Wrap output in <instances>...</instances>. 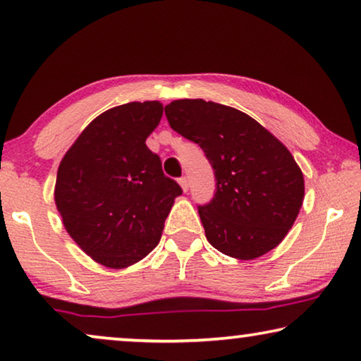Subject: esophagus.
Masks as SVG:
<instances>
[{
	"label": "esophagus",
	"instance_id": "1",
	"mask_svg": "<svg viewBox=\"0 0 361 361\" xmlns=\"http://www.w3.org/2000/svg\"><path fill=\"white\" fill-rule=\"evenodd\" d=\"M178 183H180V186L183 188V191H188V188H190V183H188V178L186 176H181V178L178 180Z\"/></svg>",
	"mask_w": 361,
	"mask_h": 361
}]
</instances>
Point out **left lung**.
Segmentation results:
<instances>
[{
  "label": "left lung",
  "instance_id": "left-lung-1",
  "mask_svg": "<svg viewBox=\"0 0 361 361\" xmlns=\"http://www.w3.org/2000/svg\"><path fill=\"white\" fill-rule=\"evenodd\" d=\"M165 116L171 129L201 147L214 169V197L197 206L211 245L238 260L273 250L304 200V176L291 152L231 106L176 99L165 106Z\"/></svg>",
  "mask_w": 361,
  "mask_h": 361
}]
</instances>
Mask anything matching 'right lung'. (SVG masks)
I'll list each match as a JSON object with an SVG mask.
<instances>
[{
	"label": "right lung",
	"mask_w": 361,
	"mask_h": 361,
	"mask_svg": "<svg viewBox=\"0 0 361 361\" xmlns=\"http://www.w3.org/2000/svg\"><path fill=\"white\" fill-rule=\"evenodd\" d=\"M161 114L159 101L104 111L60 161L55 204L65 229L81 250L108 268L134 265L154 250L183 192L145 144Z\"/></svg>",
	"instance_id": "obj_1"
}]
</instances>
